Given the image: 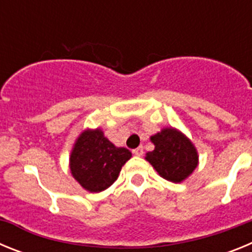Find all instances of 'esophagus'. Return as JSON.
<instances>
[{"label":"esophagus","mask_w":252,"mask_h":252,"mask_svg":"<svg viewBox=\"0 0 252 252\" xmlns=\"http://www.w3.org/2000/svg\"><path fill=\"white\" fill-rule=\"evenodd\" d=\"M132 154L135 155V157H141L142 154H144V150H142V148L140 146V148L135 149V150H132Z\"/></svg>","instance_id":"obj_1"}]
</instances>
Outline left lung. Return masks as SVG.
I'll use <instances>...</instances> for the list:
<instances>
[{"label":"left lung","mask_w":252,"mask_h":252,"mask_svg":"<svg viewBox=\"0 0 252 252\" xmlns=\"http://www.w3.org/2000/svg\"><path fill=\"white\" fill-rule=\"evenodd\" d=\"M155 149L146 154L158 174L171 183H182L199 162L198 151L188 137L175 127H164L150 137Z\"/></svg>","instance_id":"8db88e82"}]
</instances>
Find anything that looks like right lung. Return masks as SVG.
Listing matches in <instances>:
<instances>
[{
  "mask_svg": "<svg viewBox=\"0 0 252 252\" xmlns=\"http://www.w3.org/2000/svg\"><path fill=\"white\" fill-rule=\"evenodd\" d=\"M131 157L130 150L113 145L99 127L86 128L75 139L69 169L82 188L98 193L115 183Z\"/></svg>",
  "mask_w": 252,
  "mask_h": 252,
  "instance_id": "add662e5",
  "label": "right lung"
}]
</instances>
